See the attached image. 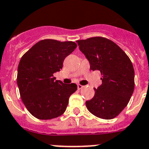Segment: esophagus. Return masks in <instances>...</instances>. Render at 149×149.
<instances>
[{"label": "esophagus", "instance_id": "1", "mask_svg": "<svg viewBox=\"0 0 149 149\" xmlns=\"http://www.w3.org/2000/svg\"><path fill=\"white\" fill-rule=\"evenodd\" d=\"M84 86H82V85H80V84H78V85H77V88H78L79 90L80 89H82V88H84Z\"/></svg>", "mask_w": 149, "mask_h": 149}]
</instances>
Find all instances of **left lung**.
<instances>
[{
  "mask_svg": "<svg viewBox=\"0 0 149 149\" xmlns=\"http://www.w3.org/2000/svg\"><path fill=\"white\" fill-rule=\"evenodd\" d=\"M79 49L90 63V69L99 70L102 84L95 96L86 102L87 109L96 117L111 120L129 103L134 88V70L127 56L115 43L102 37L77 40Z\"/></svg>",
  "mask_w": 149,
  "mask_h": 149,
  "instance_id": "obj_1",
  "label": "left lung"
}]
</instances>
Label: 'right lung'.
Wrapping results in <instances>:
<instances>
[{
	"instance_id": "right-lung-1",
	"label": "right lung",
	"mask_w": 149,
	"mask_h": 149,
	"mask_svg": "<svg viewBox=\"0 0 149 149\" xmlns=\"http://www.w3.org/2000/svg\"><path fill=\"white\" fill-rule=\"evenodd\" d=\"M77 47L72 41L46 39L35 43L22 56L17 68V84L28 111L40 120L62 115L75 84H64L53 74L63 68V61Z\"/></svg>"
}]
</instances>
